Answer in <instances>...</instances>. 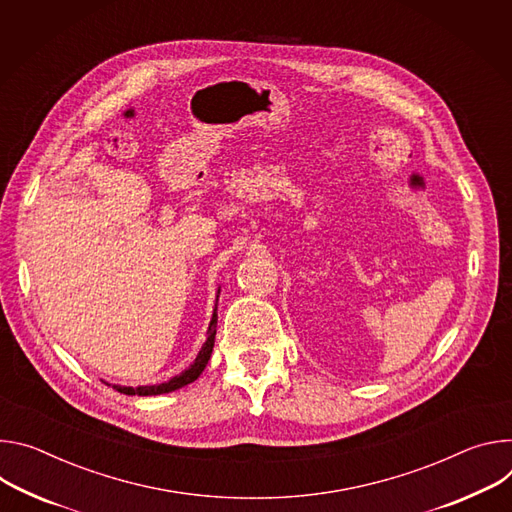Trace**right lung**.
Returning <instances> with one entry per match:
<instances>
[{
  "instance_id": "obj_1",
  "label": "right lung",
  "mask_w": 512,
  "mask_h": 512,
  "mask_svg": "<svg viewBox=\"0 0 512 512\" xmlns=\"http://www.w3.org/2000/svg\"><path fill=\"white\" fill-rule=\"evenodd\" d=\"M217 297H219V289H217ZM215 333H217V299H215L213 315H211V321H209V327H207V339H205V344H203V348L199 350L195 362H193L189 368H185L181 374L173 376V378L166 380V382H160V384L136 386V388H134V386H122V384H109V382H105V380H103V382H105L107 386H111V388H116V390L122 392V394H128V396H134V394H138V396H156V394H166V392H173V390H177V388H183V386L195 382V380L201 376V372L205 370V366H207V362H209V358H211V352H213Z\"/></svg>"
}]
</instances>
